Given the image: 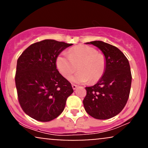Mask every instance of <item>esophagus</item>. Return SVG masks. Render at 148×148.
<instances>
[{
    "instance_id": "1",
    "label": "esophagus",
    "mask_w": 148,
    "mask_h": 148,
    "mask_svg": "<svg viewBox=\"0 0 148 148\" xmlns=\"http://www.w3.org/2000/svg\"><path fill=\"white\" fill-rule=\"evenodd\" d=\"M72 88H73V89H74V90H76V88L78 87V86H76V85H75V84H72Z\"/></svg>"
}]
</instances>
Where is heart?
Here are the masks:
<instances>
[{
	"label": "heart",
	"mask_w": 148,
	"mask_h": 148,
	"mask_svg": "<svg viewBox=\"0 0 148 148\" xmlns=\"http://www.w3.org/2000/svg\"><path fill=\"white\" fill-rule=\"evenodd\" d=\"M56 67L64 77L70 78L72 82L95 84L101 79L106 69V60L104 55L96 49L87 45H78L70 49L68 56L61 53L56 58Z\"/></svg>",
	"instance_id": "obj_1"
}]
</instances>
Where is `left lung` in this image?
Instances as JSON below:
<instances>
[{"instance_id":"obj_1","label":"left lung","mask_w":148,"mask_h":148,"mask_svg":"<svg viewBox=\"0 0 148 148\" xmlns=\"http://www.w3.org/2000/svg\"><path fill=\"white\" fill-rule=\"evenodd\" d=\"M99 48L106 58V69L97 83L86 87L83 103L92 118L106 120L120 113L130 96L132 74L127 58L120 49L102 41L86 42Z\"/></svg>"}]
</instances>
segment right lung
Wrapping results in <instances>:
<instances>
[{"mask_svg":"<svg viewBox=\"0 0 148 148\" xmlns=\"http://www.w3.org/2000/svg\"><path fill=\"white\" fill-rule=\"evenodd\" d=\"M72 45L45 40L29 46L18 58L15 84L18 102L32 118L49 122L63 111L74 90L56 62L59 54Z\"/></svg>","mask_w":148,"mask_h":148,"instance_id":"add662e5","label":"right lung"}]
</instances>
